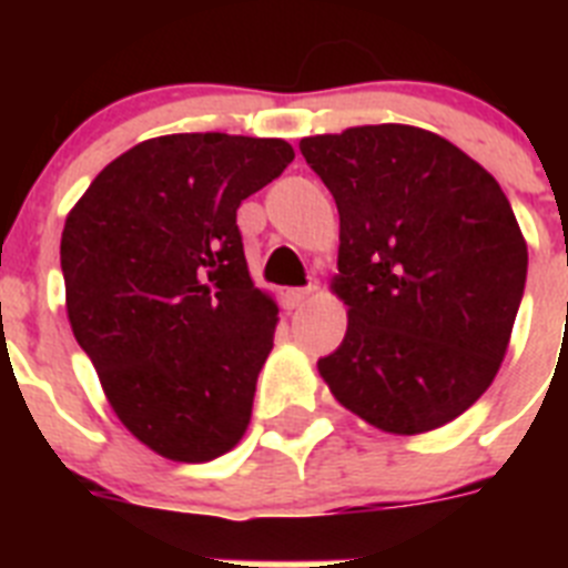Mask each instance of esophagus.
Segmentation results:
<instances>
[{"mask_svg": "<svg viewBox=\"0 0 568 568\" xmlns=\"http://www.w3.org/2000/svg\"><path fill=\"white\" fill-rule=\"evenodd\" d=\"M315 290L318 287H295V290H287V301H290V307H304L310 298L315 295Z\"/></svg>", "mask_w": 568, "mask_h": 568, "instance_id": "34e87169", "label": "esophagus"}]
</instances>
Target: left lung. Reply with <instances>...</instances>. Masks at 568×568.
Instances as JSON below:
<instances>
[{"label": "left lung", "mask_w": 568, "mask_h": 568, "mask_svg": "<svg viewBox=\"0 0 568 568\" xmlns=\"http://www.w3.org/2000/svg\"><path fill=\"white\" fill-rule=\"evenodd\" d=\"M341 219L346 335L329 393L381 433H433L489 389L526 284V239L495 175L413 124L301 139Z\"/></svg>", "instance_id": "1"}]
</instances>
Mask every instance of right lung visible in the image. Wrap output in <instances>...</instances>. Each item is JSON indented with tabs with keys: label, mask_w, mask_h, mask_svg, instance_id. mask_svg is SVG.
<instances>
[{
	"label": "right lung",
	"mask_w": 568,
	"mask_h": 568,
	"mask_svg": "<svg viewBox=\"0 0 568 568\" xmlns=\"http://www.w3.org/2000/svg\"><path fill=\"white\" fill-rule=\"evenodd\" d=\"M293 159L284 139L159 135L68 213L70 329L115 418L162 458L204 464L247 433L278 304L253 284L235 210Z\"/></svg>",
	"instance_id": "1"
}]
</instances>
